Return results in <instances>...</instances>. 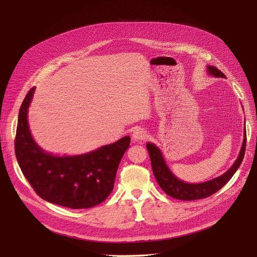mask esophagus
Wrapping results in <instances>:
<instances>
[{"mask_svg":"<svg viewBox=\"0 0 257 257\" xmlns=\"http://www.w3.org/2000/svg\"><path fill=\"white\" fill-rule=\"evenodd\" d=\"M146 137H147V133H146V131H144L143 128L135 130L133 135H132V138H133V141H135V142H143V141H145Z\"/></svg>","mask_w":257,"mask_h":257,"instance_id":"obj_1","label":"esophagus"}]
</instances>
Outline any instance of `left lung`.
<instances>
[{
  "label": "left lung",
  "mask_w": 257,
  "mask_h": 257,
  "mask_svg": "<svg viewBox=\"0 0 257 257\" xmlns=\"http://www.w3.org/2000/svg\"><path fill=\"white\" fill-rule=\"evenodd\" d=\"M208 73L214 77H220V78H225V75L214 66H207ZM244 138L242 147H241L240 153L236 162L232 164V166L227 170L226 173L222 176L212 179L206 182L201 183H186L183 182L180 179H178L168 168L166 162L163 158L162 152L159 148L154 144L148 143L147 149L150 155L151 160V166L155 179L161 186V189L164 191L167 195L176 199L181 200H196L211 196L212 194L216 193L220 189L226 184L234 174L237 172L241 162L243 160L244 152H245V144H246V133H245V126H244Z\"/></svg>",
  "instance_id": "obj_1"
}]
</instances>
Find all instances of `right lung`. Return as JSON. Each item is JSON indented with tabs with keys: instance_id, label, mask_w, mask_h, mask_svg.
I'll use <instances>...</instances> for the list:
<instances>
[{
	"instance_id": "add662e5",
	"label": "right lung",
	"mask_w": 257,
	"mask_h": 257,
	"mask_svg": "<svg viewBox=\"0 0 257 257\" xmlns=\"http://www.w3.org/2000/svg\"><path fill=\"white\" fill-rule=\"evenodd\" d=\"M35 88L21 104L15 139V153L29 183L36 194L51 204L72 209L94 207L110 195L120 161L131 138L74 157L45 152L33 139L28 124V109Z\"/></svg>"
}]
</instances>
